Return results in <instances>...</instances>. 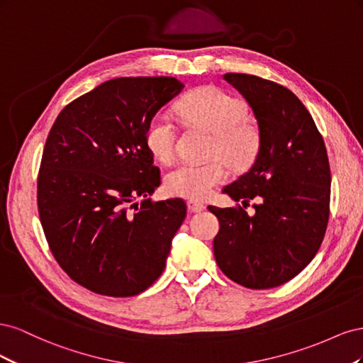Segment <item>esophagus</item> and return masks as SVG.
<instances>
[{
	"label": "esophagus",
	"mask_w": 363,
	"mask_h": 363,
	"mask_svg": "<svg viewBox=\"0 0 363 363\" xmlns=\"http://www.w3.org/2000/svg\"><path fill=\"white\" fill-rule=\"evenodd\" d=\"M188 208H189V212L195 213V212H201V211H204L206 206H204L203 203H200V201H194V200H191V201H188Z\"/></svg>",
	"instance_id": "esophagus-1"
}]
</instances>
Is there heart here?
<instances>
[{"mask_svg": "<svg viewBox=\"0 0 363 363\" xmlns=\"http://www.w3.org/2000/svg\"><path fill=\"white\" fill-rule=\"evenodd\" d=\"M175 112L184 124L212 133L207 163H180L164 177V188L175 196L204 200L213 188L227 179V167L245 169L255 160L259 148L257 131L248 124L247 103L215 86L200 87L175 106ZM179 130L167 113H157L145 128V145L160 163L175 157ZM225 161L223 162L222 160Z\"/></svg>", "mask_w": 363, "mask_h": 363, "instance_id": "obj_1", "label": "heart"}]
</instances>
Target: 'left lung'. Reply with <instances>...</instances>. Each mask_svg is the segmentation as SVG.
I'll use <instances>...</instances> for the list:
<instances>
[{
  "label": "left lung",
  "mask_w": 363,
  "mask_h": 363,
  "mask_svg": "<svg viewBox=\"0 0 363 363\" xmlns=\"http://www.w3.org/2000/svg\"><path fill=\"white\" fill-rule=\"evenodd\" d=\"M257 121L251 168L223 192L235 201L208 206L219 219L213 252L219 269L248 289H269L300 274L320 250L330 215V164L324 139L304 104L286 87L228 72ZM251 199L257 212H245Z\"/></svg>",
  "instance_id": "obj_1"
}]
</instances>
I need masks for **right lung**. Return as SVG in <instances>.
Wrapping results in <instances>:
<instances>
[{
	"label": "right lung",
	"mask_w": 363,
	"mask_h": 363,
	"mask_svg": "<svg viewBox=\"0 0 363 363\" xmlns=\"http://www.w3.org/2000/svg\"><path fill=\"white\" fill-rule=\"evenodd\" d=\"M183 87L174 77L108 80L71 101L50 130L38 174L40 224L60 268L95 294L138 295L167 267L186 203L134 201L160 183L145 128Z\"/></svg>",
	"instance_id": "1"
}]
</instances>
